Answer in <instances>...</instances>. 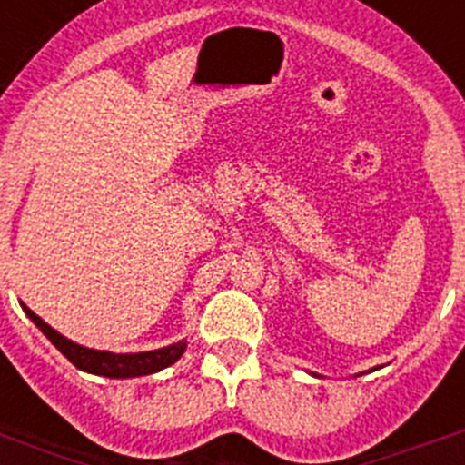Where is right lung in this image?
I'll return each mask as SVG.
<instances>
[{
	"label": "right lung",
	"mask_w": 465,
	"mask_h": 465,
	"mask_svg": "<svg viewBox=\"0 0 465 465\" xmlns=\"http://www.w3.org/2000/svg\"><path fill=\"white\" fill-rule=\"evenodd\" d=\"M25 314L30 316L32 322L36 323L44 335L55 344L69 361H72L79 371L93 372V375H104V377H142L158 372L167 365L174 363L179 356L183 354L186 342H176L170 347L155 349V351H142V354H111V351H97V349H85L81 344H74L72 340L63 338L60 332L53 331L44 319L35 314L30 307H25Z\"/></svg>",
	"instance_id": "obj_1"
}]
</instances>
